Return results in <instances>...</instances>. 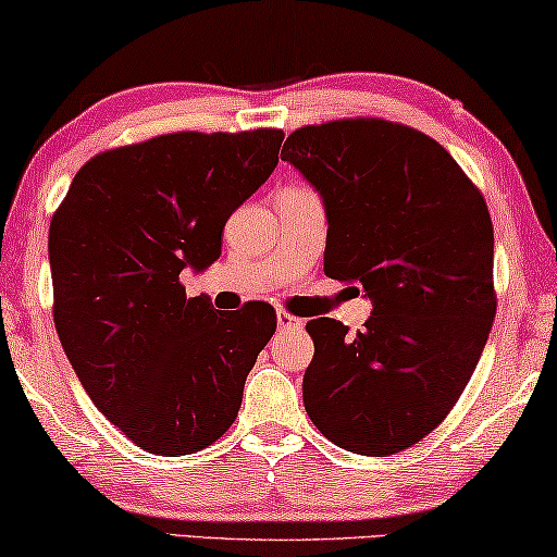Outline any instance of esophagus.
<instances>
[{
    "mask_svg": "<svg viewBox=\"0 0 557 557\" xmlns=\"http://www.w3.org/2000/svg\"><path fill=\"white\" fill-rule=\"evenodd\" d=\"M276 321H278V329L281 331H298V329H304V321L298 319V315H294V313H288V311H278L276 313Z\"/></svg>",
    "mask_w": 557,
    "mask_h": 557,
    "instance_id": "1",
    "label": "esophagus"
}]
</instances>
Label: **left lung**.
Instances as JSON below:
<instances>
[{"instance_id":"obj_1","label":"left lung","mask_w":557,"mask_h":557,"mask_svg":"<svg viewBox=\"0 0 557 557\" xmlns=\"http://www.w3.org/2000/svg\"><path fill=\"white\" fill-rule=\"evenodd\" d=\"M323 196L326 276L373 301L363 331L313 319L304 406L336 446L393 456L438 428L493 329V221L458 161L379 116L301 126L281 149Z\"/></svg>"}]
</instances>
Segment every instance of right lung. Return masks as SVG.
Instances as JSON below:
<instances>
[{"label": "right lung", "mask_w": 557, "mask_h": 557, "mask_svg": "<svg viewBox=\"0 0 557 557\" xmlns=\"http://www.w3.org/2000/svg\"><path fill=\"white\" fill-rule=\"evenodd\" d=\"M281 129L174 132L99 151L51 216L54 326L74 373L126 438L189 456L236 421L276 311L216 313L178 273L219 259L234 213L278 164Z\"/></svg>", "instance_id": "add662e5"}]
</instances>
